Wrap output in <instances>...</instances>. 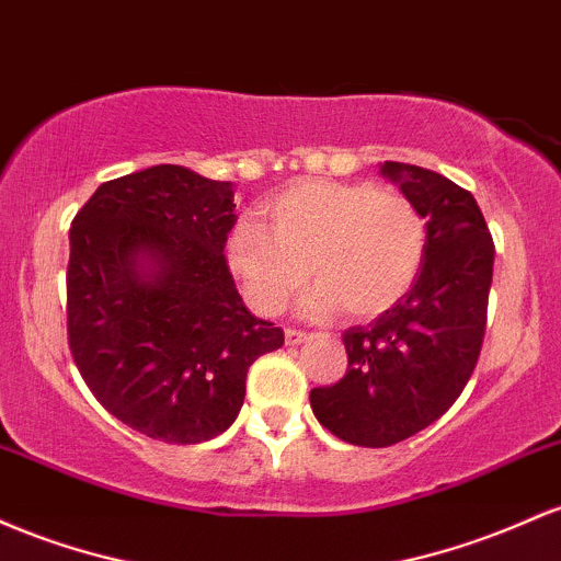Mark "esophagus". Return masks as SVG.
I'll use <instances>...</instances> for the list:
<instances>
[{
  "instance_id": "34e87169",
  "label": "esophagus",
  "mask_w": 561,
  "mask_h": 561,
  "mask_svg": "<svg viewBox=\"0 0 561 561\" xmlns=\"http://www.w3.org/2000/svg\"><path fill=\"white\" fill-rule=\"evenodd\" d=\"M310 339V333L307 331H299V329H286V344H291V347H297V344L307 342Z\"/></svg>"
}]
</instances>
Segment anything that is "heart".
Returning <instances> with one entry per match:
<instances>
[{
  "mask_svg": "<svg viewBox=\"0 0 561 561\" xmlns=\"http://www.w3.org/2000/svg\"><path fill=\"white\" fill-rule=\"evenodd\" d=\"M264 222L241 219L228 236V264L249 305L278 314L301 283L320 278L301 310L352 318L392 310L416 283L430 247L424 211L405 193L374 182L305 180L264 204Z\"/></svg>",
  "mask_w": 561,
  "mask_h": 561,
  "instance_id": "obj_1",
  "label": "heart"
}]
</instances>
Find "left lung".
Here are the masks:
<instances>
[{
    "label": "left lung",
    "instance_id": "8db88e82",
    "mask_svg": "<svg viewBox=\"0 0 561 561\" xmlns=\"http://www.w3.org/2000/svg\"><path fill=\"white\" fill-rule=\"evenodd\" d=\"M381 174L424 211V267L392 310L344 331L347 374L310 392L314 419L360 448L413 437L463 392L480 360L495 256L469 191L413 163L383 161Z\"/></svg>",
    "mask_w": 561,
    "mask_h": 561
}]
</instances>
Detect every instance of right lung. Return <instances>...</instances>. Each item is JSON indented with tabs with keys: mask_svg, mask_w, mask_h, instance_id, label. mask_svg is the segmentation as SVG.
<instances>
[{
	"mask_svg": "<svg viewBox=\"0 0 561 561\" xmlns=\"http://www.w3.org/2000/svg\"><path fill=\"white\" fill-rule=\"evenodd\" d=\"M230 182L159 163L108 180L71 222L68 347L105 411L145 437L196 445L241 413L249 365L283 347L236 291Z\"/></svg>",
	"mask_w": 561,
	"mask_h": 561,
	"instance_id": "obj_1",
	"label": "right lung"
}]
</instances>
